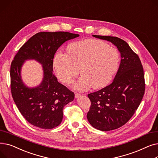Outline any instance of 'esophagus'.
Listing matches in <instances>:
<instances>
[{"label": "esophagus", "instance_id": "esophagus-1", "mask_svg": "<svg viewBox=\"0 0 158 158\" xmlns=\"http://www.w3.org/2000/svg\"><path fill=\"white\" fill-rule=\"evenodd\" d=\"M80 95H81L79 94H75V97H76V98H78Z\"/></svg>", "mask_w": 158, "mask_h": 158}]
</instances>
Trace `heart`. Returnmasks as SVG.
<instances>
[{
  "label": "heart",
  "mask_w": 158,
  "mask_h": 158,
  "mask_svg": "<svg viewBox=\"0 0 158 158\" xmlns=\"http://www.w3.org/2000/svg\"><path fill=\"white\" fill-rule=\"evenodd\" d=\"M120 55L115 48L101 40L88 39L70 44L68 53L57 52L54 67L64 84L72 83L79 73L82 74L73 88L85 92L94 86L103 88L108 85L117 72Z\"/></svg>",
  "instance_id": "heart-1"
}]
</instances>
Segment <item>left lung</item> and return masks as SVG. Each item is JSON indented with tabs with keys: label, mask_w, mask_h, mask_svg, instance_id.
I'll return each instance as SVG.
<instances>
[{
	"label": "left lung",
	"mask_w": 158,
	"mask_h": 158,
	"mask_svg": "<svg viewBox=\"0 0 158 158\" xmlns=\"http://www.w3.org/2000/svg\"><path fill=\"white\" fill-rule=\"evenodd\" d=\"M93 36L110 41L121 56L112 83L88 95L91 101L88 122L97 129L108 131L123 126L138 109L145 93L144 73L138 56L125 41L114 36Z\"/></svg>",
	"instance_id": "obj_1"
}]
</instances>
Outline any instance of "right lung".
<instances>
[{
	"label": "right lung",
	"instance_id": "obj_1",
	"mask_svg": "<svg viewBox=\"0 0 158 158\" xmlns=\"http://www.w3.org/2000/svg\"><path fill=\"white\" fill-rule=\"evenodd\" d=\"M79 36L68 32H40L29 39L14 57L10 69L12 97L23 117L34 126L50 129L59 126L64 106L74 99V93L53 74V59L63 44ZM28 59L43 64V80L35 88L25 85L21 78V66Z\"/></svg>",
	"mask_w": 158,
	"mask_h": 158
}]
</instances>
